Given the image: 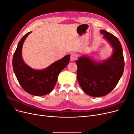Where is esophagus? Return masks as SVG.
<instances>
[{"label":"esophagus","mask_w":134,"mask_h":134,"mask_svg":"<svg viewBox=\"0 0 134 134\" xmlns=\"http://www.w3.org/2000/svg\"><path fill=\"white\" fill-rule=\"evenodd\" d=\"M76 58H77V56L76 54L72 53L70 55V60L71 62H74V61H75L76 59Z\"/></svg>","instance_id":"esophagus-1"}]
</instances>
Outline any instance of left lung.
<instances>
[{"label": "left lung", "instance_id": "obj_1", "mask_svg": "<svg viewBox=\"0 0 134 134\" xmlns=\"http://www.w3.org/2000/svg\"><path fill=\"white\" fill-rule=\"evenodd\" d=\"M100 33L113 47V54L102 62H96L88 56L76 60L77 80L88 95L98 97L108 94L119 82L124 70V59L121 44L116 37L105 30Z\"/></svg>", "mask_w": 134, "mask_h": 134}]
</instances>
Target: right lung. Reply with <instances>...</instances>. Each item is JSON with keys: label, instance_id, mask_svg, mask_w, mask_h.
<instances>
[{"label": "right lung", "instance_id": "add662e5", "mask_svg": "<svg viewBox=\"0 0 134 134\" xmlns=\"http://www.w3.org/2000/svg\"><path fill=\"white\" fill-rule=\"evenodd\" d=\"M31 33V32H28L19 41L13 57V69L24 90L30 94L42 96L53 90L59 73L70 62V55H66L44 69H34L24 62L22 56L24 41Z\"/></svg>", "mask_w": 134, "mask_h": 134}]
</instances>
